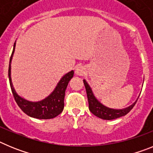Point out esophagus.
<instances>
[{
	"label": "esophagus",
	"instance_id": "34e87169",
	"mask_svg": "<svg viewBox=\"0 0 153 153\" xmlns=\"http://www.w3.org/2000/svg\"><path fill=\"white\" fill-rule=\"evenodd\" d=\"M86 72V67L82 66V65H79L76 67L75 70V74L77 76H83Z\"/></svg>",
	"mask_w": 153,
	"mask_h": 153
}]
</instances>
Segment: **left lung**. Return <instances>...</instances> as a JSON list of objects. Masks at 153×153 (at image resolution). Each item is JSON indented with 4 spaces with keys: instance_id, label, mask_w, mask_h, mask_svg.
Masks as SVG:
<instances>
[{
    "instance_id": "8db88e82",
    "label": "left lung",
    "mask_w": 153,
    "mask_h": 153,
    "mask_svg": "<svg viewBox=\"0 0 153 153\" xmlns=\"http://www.w3.org/2000/svg\"><path fill=\"white\" fill-rule=\"evenodd\" d=\"M83 83H84V86L86 87V94H87V98H88L90 111L93 115H95L96 117L102 119V120H112L123 117L133 108L135 104L136 103V101H137V100H136V102H133L132 105L122 109H111V108L106 107L104 105H102L100 101H98L95 96L93 95V93L90 88V85L87 83V82L85 79H83Z\"/></svg>"
}]
</instances>
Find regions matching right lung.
I'll return each mask as SVG.
<instances>
[{"instance_id": "obj_1", "label": "right lung", "mask_w": 153, "mask_h": 153, "mask_svg": "<svg viewBox=\"0 0 153 153\" xmlns=\"http://www.w3.org/2000/svg\"><path fill=\"white\" fill-rule=\"evenodd\" d=\"M15 44L14 43L13 52H12L10 59L9 68H8V76H9V82H10L12 93H13L16 102L19 107L21 108V110L28 115L29 117L40 119V120H48V119L54 118L63 111V107H64L65 91L69 83V81L74 76V70H71L70 72L65 74L59 81L54 90L45 99L38 102H31V101L27 100L17 94L16 90L13 88L11 81L10 63H11L12 57H13L14 50H15Z\"/></svg>"}]
</instances>
